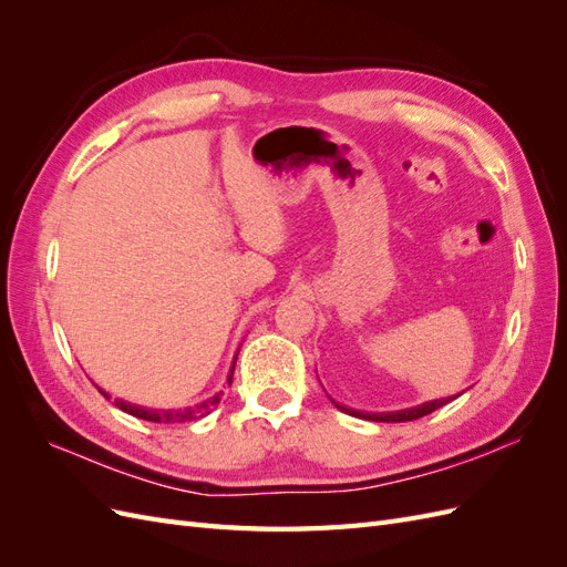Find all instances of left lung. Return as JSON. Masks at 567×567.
Masks as SVG:
<instances>
[{
  "mask_svg": "<svg viewBox=\"0 0 567 567\" xmlns=\"http://www.w3.org/2000/svg\"><path fill=\"white\" fill-rule=\"evenodd\" d=\"M454 398H447V400H435V402H425V404H421V406H414V409H404V411H392V414H362V411H352V409H346V406H340V404H336L340 411H346V414H350V416H359V419H367V421H383V423H402V421H416V419H421V416H427V414H433L435 409H440V406H444L447 402H452Z\"/></svg>",
  "mask_w": 567,
  "mask_h": 567,
  "instance_id": "left-lung-1",
  "label": "left lung"
}]
</instances>
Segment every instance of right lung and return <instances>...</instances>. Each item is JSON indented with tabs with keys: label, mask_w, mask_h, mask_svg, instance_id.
I'll list each match as a JSON object with an SVG mask.
<instances>
[{
	"label": "right lung",
	"mask_w": 567,
	"mask_h": 567,
	"mask_svg": "<svg viewBox=\"0 0 567 567\" xmlns=\"http://www.w3.org/2000/svg\"><path fill=\"white\" fill-rule=\"evenodd\" d=\"M219 394H215V398H210V400H205L203 404L188 406V409H177V411H153V409H142V406H134V404L120 402V400H115V406L127 411V414H132L136 419L153 421V423H184V421H196V419H203L205 414H210V411L219 404ZM106 398H109V394H106Z\"/></svg>",
	"instance_id": "obj_1"
}]
</instances>
